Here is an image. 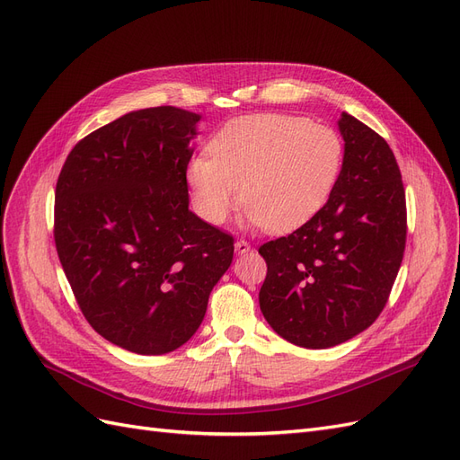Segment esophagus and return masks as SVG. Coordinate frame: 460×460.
<instances>
[{"instance_id": "1", "label": "esophagus", "mask_w": 460, "mask_h": 460, "mask_svg": "<svg viewBox=\"0 0 460 460\" xmlns=\"http://www.w3.org/2000/svg\"><path fill=\"white\" fill-rule=\"evenodd\" d=\"M234 247H235V253H238V255H243V253L249 252V249H252V245H249L245 240H238Z\"/></svg>"}]
</instances>
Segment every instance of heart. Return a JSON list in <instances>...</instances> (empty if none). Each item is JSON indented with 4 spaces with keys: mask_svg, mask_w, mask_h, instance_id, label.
Returning a JSON list of instances; mask_svg holds the SVG:
<instances>
[{
    "mask_svg": "<svg viewBox=\"0 0 460 460\" xmlns=\"http://www.w3.org/2000/svg\"><path fill=\"white\" fill-rule=\"evenodd\" d=\"M208 151L186 169L198 215L222 225L243 199L247 220L274 234L303 226L326 205L345 159L336 128L282 113L226 122Z\"/></svg>",
    "mask_w": 460,
    "mask_h": 460,
    "instance_id": "heart-1",
    "label": "heart"
}]
</instances>
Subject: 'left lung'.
Segmentation results:
<instances>
[{
    "mask_svg": "<svg viewBox=\"0 0 460 460\" xmlns=\"http://www.w3.org/2000/svg\"><path fill=\"white\" fill-rule=\"evenodd\" d=\"M343 171L330 199L301 228L262 243L261 311L289 343L326 349L355 338L384 311L407 242V203L394 151L341 113Z\"/></svg>",
    "mask_w": 460,
    "mask_h": 460,
    "instance_id": "obj_1",
    "label": "left lung"
}]
</instances>
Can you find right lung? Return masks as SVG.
<instances>
[{"mask_svg": "<svg viewBox=\"0 0 460 460\" xmlns=\"http://www.w3.org/2000/svg\"><path fill=\"white\" fill-rule=\"evenodd\" d=\"M199 115L132 111L80 140L55 188L53 238L90 326L137 355L184 345L230 267L234 238L188 205Z\"/></svg>", "mask_w": 460, "mask_h": 460, "instance_id": "1", "label": "right lung"}]
</instances>
